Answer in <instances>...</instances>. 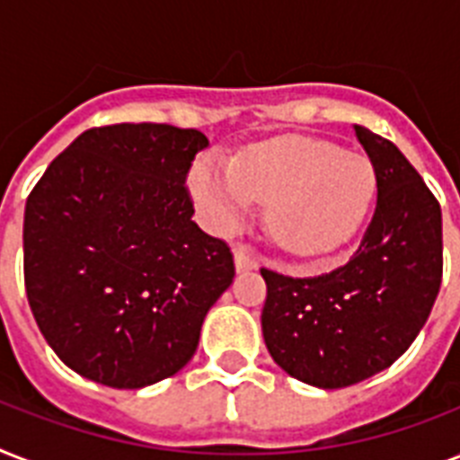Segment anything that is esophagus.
Here are the masks:
<instances>
[{"label":"esophagus","mask_w":460,"mask_h":460,"mask_svg":"<svg viewBox=\"0 0 460 460\" xmlns=\"http://www.w3.org/2000/svg\"><path fill=\"white\" fill-rule=\"evenodd\" d=\"M234 258H236V270L238 272H251L258 267V258H255V252L251 248H245V245H236L234 248Z\"/></svg>","instance_id":"1"}]
</instances>
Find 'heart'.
Masks as SVG:
<instances>
[{
    "mask_svg": "<svg viewBox=\"0 0 460 460\" xmlns=\"http://www.w3.org/2000/svg\"><path fill=\"white\" fill-rule=\"evenodd\" d=\"M195 198L219 229L267 205L277 243L296 255H322L346 243L375 193L370 159L314 138H279L238 155L231 164L202 159L190 176Z\"/></svg>",
    "mask_w": 460,
    "mask_h": 460,
    "instance_id": "b5f03b06",
    "label": "heart"
}]
</instances>
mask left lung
Segmentation results:
<instances>
[{
	"label": "left lung",
	"mask_w": 460,
	"mask_h": 460,
	"mask_svg": "<svg viewBox=\"0 0 460 460\" xmlns=\"http://www.w3.org/2000/svg\"><path fill=\"white\" fill-rule=\"evenodd\" d=\"M377 179L360 245L329 272L294 277L262 267V334L281 370L341 389L403 356L442 287V208L392 140L353 126Z\"/></svg>",
	"instance_id": "1"
}]
</instances>
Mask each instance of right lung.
I'll use <instances>...</instances> for the list:
<instances>
[{
	"label": "right lung",
	"instance_id": "right-lung-1",
	"mask_svg": "<svg viewBox=\"0 0 460 460\" xmlns=\"http://www.w3.org/2000/svg\"><path fill=\"white\" fill-rule=\"evenodd\" d=\"M208 146L195 128L95 126L28 195V303L83 377L140 389L193 358L205 314L236 274L229 243L190 219L186 179Z\"/></svg>",
	"mask_w": 460,
	"mask_h": 460
}]
</instances>
